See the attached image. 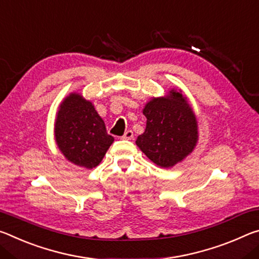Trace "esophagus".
I'll return each mask as SVG.
<instances>
[{
	"mask_svg": "<svg viewBox=\"0 0 259 259\" xmlns=\"http://www.w3.org/2000/svg\"><path fill=\"white\" fill-rule=\"evenodd\" d=\"M133 138H134V133L132 132V131H127V132L121 137V139H124V140H132Z\"/></svg>",
	"mask_w": 259,
	"mask_h": 259,
	"instance_id": "34e87169",
	"label": "esophagus"
}]
</instances>
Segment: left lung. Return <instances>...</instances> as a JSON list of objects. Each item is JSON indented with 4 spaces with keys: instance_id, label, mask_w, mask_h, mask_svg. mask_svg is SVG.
I'll use <instances>...</instances> for the list:
<instances>
[{
    "instance_id": "obj_1",
    "label": "left lung",
    "mask_w": 259,
    "mask_h": 259,
    "mask_svg": "<svg viewBox=\"0 0 259 259\" xmlns=\"http://www.w3.org/2000/svg\"><path fill=\"white\" fill-rule=\"evenodd\" d=\"M145 133L137 145L151 162L171 167L192 152L197 141V121L186 97L175 91L167 97L152 99L143 109Z\"/></svg>"
}]
</instances>
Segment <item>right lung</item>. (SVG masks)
<instances>
[{
  "label": "right lung",
  "mask_w": 259,
  "mask_h": 259,
  "mask_svg": "<svg viewBox=\"0 0 259 259\" xmlns=\"http://www.w3.org/2000/svg\"><path fill=\"white\" fill-rule=\"evenodd\" d=\"M55 138L70 162L87 168L101 163L114 140L108 134L94 105L79 94H71L61 104L55 124Z\"/></svg>",
  "instance_id": "1"
}]
</instances>
